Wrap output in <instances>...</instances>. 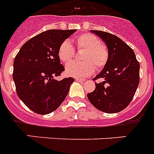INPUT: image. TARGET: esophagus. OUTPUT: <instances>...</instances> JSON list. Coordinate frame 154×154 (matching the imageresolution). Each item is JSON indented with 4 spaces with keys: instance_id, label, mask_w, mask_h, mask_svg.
<instances>
[{
    "instance_id": "esophagus-1",
    "label": "esophagus",
    "mask_w": 154,
    "mask_h": 154,
    "mask_svg": "<svg viewBox=\"0 0 154 154\" xmlns=\"http://www.w3.org/2000/svg\"><path fill=\"white\" fill-rule=\"evenodd\" d=\"M76 81H78V82H85V80L81 79V78H76Z\"/></svg>"
}]
</instances>
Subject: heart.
Listing matches in <instances>:
<instances>
[{
    "instance_id": "heart-1",
    "label": "heart",
    "mask_w": 154,
    "mask_h": 154,
    "mask_svg": "<svg viewBox=\"0 0 154 154\" xmlns=\"http://www.w3.org/2000/svg\"><path fill=\"white\" fill-rule=\"evenodd\" d=\"M77 48L85 50L83 54V62H72L66 66V73L76 77H85L92 74L96 68L100 69L104 67L109 58L108 49L105 44L100 42L94 35L81 34L76 39ZM75 50L69 40L61 43L57 55L61 62L68 64L74 57Z\"/></svg>"
}]
</instances>
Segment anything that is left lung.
<instances>
[{
  "label": "left lung",
  "mask_w": 154,
  "mask_h": 154,
  "mask_svg": "<svg viewBox=\"0 0 154 154\" xmlns=\"http://www.w3.org/2000/svg\"><path fill=\"white\" fill-rule=\"evenodd\" d=\"M91 31L106 43L109 58L103 70L93 78L94 81L103 78L104 81L96 83L95 90L87 97L101 112H121L129 105L138 88L139 62L133 50L121 38L103 31Z\"/></svg>",
  "instance_id": "left-lung-1"
}]
</instances>
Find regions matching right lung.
Returning <instances> with one entry per match:
<instances>
[{
	"label": "right lung",
	"instance_id": "add662e5",
	"mask_svg": "<svg viewBox=\"0 0 154 154\" xmlns=\"http://www.w3.org/2000/svg\"><path fill=\"white\" fill-rule=\"evenodd\" d=\"M76 30H48L22 46L15 57L13 73L16 90L23 103L40 115L53 112L64 101L73 77L54 79L65 70L57 51Z\"/></svg>",
	"mask_w": 154,
	"mask_h": 154
}]
</instances>
